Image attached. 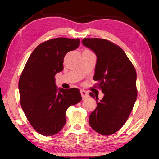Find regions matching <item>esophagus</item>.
<instances>
[{"label": "esophagus", "instance_id": "obj_1", "mask_svg": "<svg viewBox=\"0 0 159 159\" xmlns=\"http://www.w3.org/2000/svg\"><path fill=\"white\" fill-rule=\"evenodd\" d=\"M80 93H81V97H82V98L84 99H85V98H87L89 96V93H88V91H86L84 89L80 90Z\"/></svg>", "mask_w": 159, "mask_h": 159}]
</instances>
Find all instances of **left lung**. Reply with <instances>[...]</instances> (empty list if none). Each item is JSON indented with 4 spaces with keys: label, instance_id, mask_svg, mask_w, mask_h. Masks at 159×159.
<instances>
[{
    "label": "left lung",
    "instance_id": "left-lung-1",
    "mask_svg": "<svg viewBox=\"0 0 159 159\" xmlns=\"http://www.w3.org/2000/svg\"><path fill=\"white\" fill-rule=\"evenodd\" d=\"M83 44L97 56L93 80L104 96L91 92L97 107L89 115V125L103 135L117 132L131 114L137 95V73L131 61L121 48L102 38H84Z\"/></svg>",
    "mask_w": 159,
    "mask_h": 159
}]
</instances>
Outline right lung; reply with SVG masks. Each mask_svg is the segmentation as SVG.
<instances>
[{"instance_id": "1", "label": "right lung", "mask_w": 159, "mask_h": 159, "mask_svg": "<svg viewBox=\"0 0 159 159\" xmlns=\"http://www.w3.org/2000/svg\"><path fill=\"white\" fill-rule=\"evenodd\" d=\"M80 40L53 38L34 50L19 79L20 105L32 127L42 135L52 136L66 124V112L81 100L80 89H57L55 75L64 69L66 54L80 45Z\"/></svg>"}]
</instances>
